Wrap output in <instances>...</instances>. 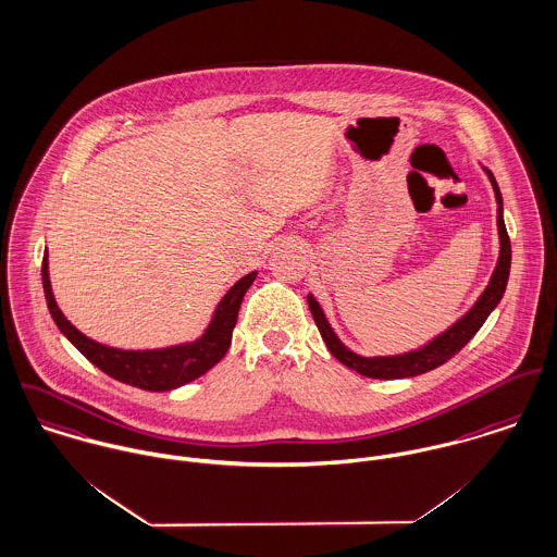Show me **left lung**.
I'll return each mask as SVG.
<instances>
[{
	"instance_id": "8db88e82",
	"label": "left lung",
	"mask_w": 557,
	"mask_h": 557,
	"mask_svg": "<svg viewBox=\"0 0 557 557\" xmlns=\"http://www.w3.org/2000/svg\"><path fill=\"white\" fill-rule=\"evenodd\" d=\"M485 172H487V176L492 181V187H494V194H496V202H498L500 257H498V265H496V270L492 274V281L485 287V292L481 294V298L447 332L436 336L432 343H428L419 351L392 355V357H361V355L349 351L338 341V336L330 327L321 306L317 304L312 296H308L306 298L308 300V308H310L312 319H314V323H317V327L321 332V338L325 341L330 354L334 355L341 363H345L347 368H351V370L363 374V376H370V379H406V376H417V374L430 372V370L443 366L445 361H449L481 330V325L485 323L490 312L503 300L506 283H508V272H510V240H508L505 219H503V196H500V189H498V183H496L494 174L490 170H485Z\"/></svg>"
}]
</instances>
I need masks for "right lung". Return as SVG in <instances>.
<instances>
[{"label":"right lung","instance_id":"add662e5","mask_svg":"<svg viewBox=\"0 0 557 557\" xmlns=\"http://www.w3.org/2000/svg\"><path fill=\"white\" fill-rule=\"evenodd\" d=\"M257 272L243 276L216 306L214 317L200 341L189 345H178L159 351H121L103 347L100 343L81 334L59 310L49 281V259H42V285L45 296L57 327L67 336V341L85 355L94 366L108 376L147 389V392H170L185 383L196 381L208 372L214 363L223 359L232 343V332L238 321V310L247 289L253 285Z\"/></svg>","mask_w":557,"mask_h":557}]
</instances>
